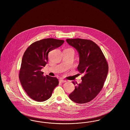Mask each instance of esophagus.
Masks as SVG:
<instances>
[{"instance_id": "esophagus-1", "label": "esophagus", "mask_w": 130, "mask_h": 130, "mask_svg": "<svg viewBox=\"0 0 130 130\" xmlns=\"http://www.w3.org/2000/svg\"><path fill=\"white\" fill-rule=\"evenodd\" d=\"M59 82H61V83H64V82H65L66 81L65 80H63V79H59Z\"/></svg>"}]
</instances>
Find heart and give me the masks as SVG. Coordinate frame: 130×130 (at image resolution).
Segmentation results:
<instances>
[{
  "label": "heart",
  "mask_w": 130,
  "mask_h": 130,
  "mask_svg": "<svg viewBox=\"0 0 130 130\" xmlns=\"http://www.w3.org/2000/svg\"><path fill=\"white\" fill-rule=\"evenodd\" d=\"M66 50H71V51H74V50L72 48H67V49H66Z\"/></svg>",
  "instance_id": "heart-1"
}]
</instances>
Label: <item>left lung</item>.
Returning a JSON list of instances; mask_svg holds the SVG:
<instances>
[{
	"label": "left lung",
	"instance_id": "obj_1",
	"mask_svg": "<svg viewBox=\"0 0 130 130\" xmlns=\"http://www.w3.org/2000/svg\"><path fill=\"white\" fill-rule=\"evenodd\" d=\"M66 41L77 51L79 56L77 70L84 74L81 83L75 86L69 98L75 103L84 104L94 99L103 88L108 64L101 50L93 41L75 38L67 39Z\"/></svg>",
	"mask_w": 130,
	"mask_h": 130
}]
</instances>
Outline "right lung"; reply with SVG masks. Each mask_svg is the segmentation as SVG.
I'll return each instance as SVG.
<instances>
[{
    "label": "right lung",
    "mask_w": 130,
    "mask_h": 130,
    "mask_svg": "<svg viewBox=\"0 0 130 130\" xmlns=\"http://www.w3.org/2000/svg\"><path fill=\"white\" fill-rule=\"evenodd\" d=\"M63 40L52 38L35 42L25 51L23 55L19 78L24 91L31 99L42 102L51 96L58 80L48 75L44 76L41 70L48 62L50 51L61 46Z\"/></svg>",
    "instance_id": "1"
}]
</instances>
